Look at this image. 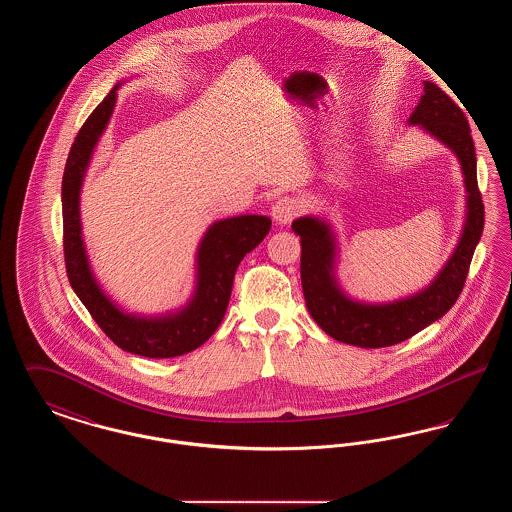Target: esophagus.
<instances>
[{"mask_svg": "<svg viewBox=\"0 0 512 512\" xmlns=\"http://www.w3.org/2000/svg\"><path fill=\"white\" fill-rule=\"evenodd\" d=\"M301 213H303V203L293 195H284V197L276 199V203L272 205V219L276 220V224H280V226L290 224Z\"/></svg>", "mask_w": 512, "mask_h": 512, "instance_id": "34e87169", "label": "esophagus"}]
</instances>
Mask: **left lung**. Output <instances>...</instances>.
<instances>
[{
	"mask_svg": "<svg viewBox=\"0 0 512 512\" xmlns=\"http://www.w3.org/2000/svg\"><path fill=\"white\" fill-rule=\"evenodd\" d=\"M409 122L420 124L457 153L468 192V213L461 242L426 290L388 305L351 301L334 280L336 245L328 224L313 217L293 220L292 224L293 232L301 238V286L311 317L334 340L365 349L409 340L443 317L463 292L474 249L484 230L476 149L463 109L438 84L424 82V96L414 107Z\"/></svg>",
	"mask_w": 512,
	"mask_h": 512,
	"instance_id": "8db88e82",
	"label": "left lung"
}]
</instances>
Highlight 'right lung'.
<instances>
[{
	"mask_svg": "<svg viewBox=\"0 0 512 512\" xmlns=\"http://www.w3.org/2000/svg\"><path fill=\"white\" fill-rule=\"evenodd\" d=\"M119 84L105 96L82 124L69 151L63 174V251L67 276L74 293L98 322L105 336L122 351L169 359L186 355L209 340L226 313L234 276L245 253L265 240L270 219L242 215L215 222L197 251V290L194 299L180 313L169 317H132L119 311L92 276L84 242L80 236V186L92 151L103 134L117 101Z\"/></svg>",
	"mask_w": 512,
	"mask_h": 512,
	"instance_id": "obj_1",
	"label": "right lung"
}]
</instances>
